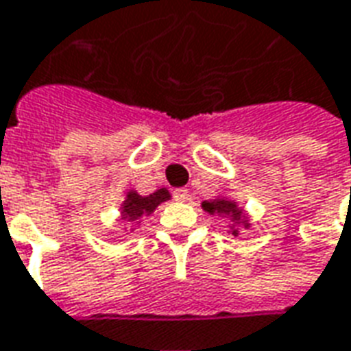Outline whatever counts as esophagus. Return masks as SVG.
Segmentation results:
<instances>
[{"label": "esophagus", "instance_id": "1", "mask_svg": "<svg viewBox=\"0 0 351 351\" xmlns=\"http://www.w3.org/2000/svg\"><path fill=\"white\" fill-rule=\"evenodd\" d=\"M173 196H176V200H180V202H189V200H191V193H189L187 189H178V191L173 193Z\"/></svg>", "mask_w": 351, "mask_h": 351}]
</instances>
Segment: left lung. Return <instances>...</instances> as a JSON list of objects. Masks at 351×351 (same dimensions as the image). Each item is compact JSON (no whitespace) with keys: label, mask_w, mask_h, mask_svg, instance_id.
I'll return each mask as SVG.
<instances>
[{"label":"left lung","mask_w":351,"mask_h":351,"mask_svg":"<svg viewBox=\"0 0 351 351\" xmlns=\"http://www.w3.org/2000/svg\"><path fill=\"white\" fill-rule=\"evenodd\" d=\"M202 210L208 211L210 215H217L228 221V232L238 236L242 228H250V215L243 210L242 206H238L236 200L227 198V196H215L211 200H204Z\"/></svg>","instance_id":"left-lung-1"}]
</instances>
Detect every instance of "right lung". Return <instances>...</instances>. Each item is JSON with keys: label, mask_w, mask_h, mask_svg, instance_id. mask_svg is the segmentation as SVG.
<instances>
[{"label": "right lung", "mask_w": 351, "mask_h": 351, "mask_svg": "<svg viewBox=\"0 0 351 351\" xmlns=\"http://www.w3.org/2000/svg\"><path fill=\"white\" fill-rule=\"evenodd\" d=\"M171 195L166 187L156 189L151 195H140L134 189H128L124 193V200L121 202V219L126 221L130 227H138L141 217H149L153 211L166 200H170ZM132 230V228H130Z\"/></svg>", "instance_id": "obj_1"}]
</instances>
